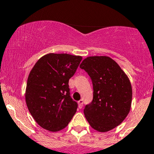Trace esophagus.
Instances as JSON below:
<instances>
[{
  "mask_svg": "<svg viewBox=\"0 0 154 154\" xmlns=\"http://www.w3.org/2000/svg\"><path fill=\"white\" fill-rule=\"evenodd\" d=\"M83 104H84V101H83V100H80L78 101V107L80 108V109H81L82 107H83Z\"/></svg>",
  "mask_w": 154,
  "mask_h": 154,
  "instance_id": "1",
  "label": "esophagus"
}]
</instances>
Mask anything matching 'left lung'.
Returning a JSON list of instances; mask_svg holds the SVG:
<instances>
[{
  "label": "left lung",
  "mask_w": 154,
  "mask_h": 154,
  "mask_svg": "<svg viewBox=\"0 0 154 154\" xmlns=\"http://www.w3.org/2000/svg\"><path fill=\"white\" fill-rule=\"evenodd\" d=\"M92 80L93 101L84 108L89 124L106 132L122 122L131 109L132 89L130 80L119 64L107 56H91L82 61Z\"/></svg>",
  "instance_id": "1"
}]
</instances>
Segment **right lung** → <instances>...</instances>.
Segmentation results:
<instances>
[{
  "mask_svg": "<svg viewBox=\"0 0 154 154\" xmlns=\"http://www.w3.org/2000/svg\"><path fill=\"white\" fill-rule=\"evenodd\" d=\"M81 60V56L50 53L38 59L30 71L26 103L30 114L43 128L62 130L77 112V103L70 97L68 82Z\"/></svg>",
  "mask_w": 154,
  "mask_h": 154,
  "instance_id": "1",
  "label": "right lung"
}]
</instances>
